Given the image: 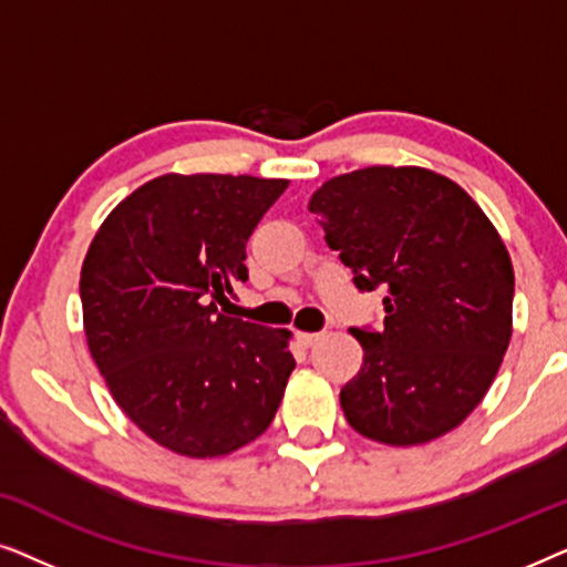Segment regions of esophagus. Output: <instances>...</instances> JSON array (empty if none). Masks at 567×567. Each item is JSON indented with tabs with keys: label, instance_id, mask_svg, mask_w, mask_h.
Here are the masks:
<instances>
[{
	"label": "esophagus",
	"instance_id": "obj_1",
	"mask_svg": "<svg viewBox=\"0 0 567 567\" xmlns=\"http://www.w3.org/2000/svg\"><path fill=\"white\" fill-rule=\"evenodd\" d=\"M320 338H322L320 332H297V340H299L301 348H312Z\"/></svg>",
	"mask_w": 567,
	"mask_h": 567
}]
</instances>
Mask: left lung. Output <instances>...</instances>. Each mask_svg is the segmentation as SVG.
I'll return each mask as SVG.
<instances>
[{"mask_svg":"<svg viewBox=\"0 0 567 567\" xmlns=\"http://www.w3.org/2000/svg\"><path fill=\"white\" fill-rule=\"evenodd\" d=\"M361 291L382 286L384 328L351 336L363 363L340 390L346 421L386 446L454 431L491 390L511 340L514 266L464 188L425 167H363L309 198Z\"/></svg>","mask_w":567,"mask_h":567,"instance_id":"obj_1","label":"left lung"}]
</instances>
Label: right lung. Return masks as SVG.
Returning <instances> with one entry per match:
<instances>
[{"label": "right lung", "instance_id": "1", "mask_svg": "<svg viewBox=\"0 0 567 567\" xmlns=\"http://www.w3.org/2000/svg\"><path fill=\"white\" fill-rule=\"evenodd\" d=\"M289 181L159 175L100 224L80 276L84 336L118 408L152 441L214 460L266 433L293 355L289 330L227 317L245 245Z\"/></svg>", "mask_w": 567, "mask_h": 567}]
</instances>
